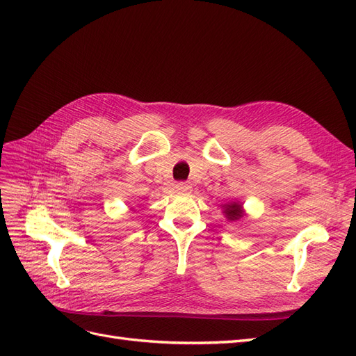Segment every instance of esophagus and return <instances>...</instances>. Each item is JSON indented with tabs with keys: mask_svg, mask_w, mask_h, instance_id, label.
Instances as JSON below:
<instances>
[{
	"mask_svg": "<svg viewBox=\"0 0 356 356\" xmlns=\"http://www.w3.org/2000/svg\"><path fill=\"white\" fill-rule=\"evenodd\" d=\"M175 188H177V191H179V193H187V191H190L191 187H190L188 182H177Z\"/></svg>",
	"mask_w": 356,
	"mask_h": 356,
	"instance_id": "esophagus-1",
	"label": "esophagus"
}]
</instances>
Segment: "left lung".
<instances>
[{
    "mask_svg": "<svg viewBox=\"0 0 356 356\" xmlns=\"http://www.w3.org/2000/svg\"><path fill=\"white\" fill-rule=\"evenodd\" d=\"M224 213H225V218L230 220V221H238L243 217V209H242V204L238 202H232L227 203L222 207Z\"/></svg>",
    "mask_w": 356,
    "mask_h": 356,
    "instance_id": "obj_1",
    "label": "left lung"
}]
</instances>
